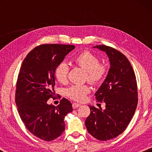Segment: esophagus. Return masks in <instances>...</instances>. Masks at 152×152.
<instances>
[{
	"label": "esophagus",
	"mask_w": 152,
	"mask_h": 152,
	"mask_svg": "<svg viewBox=\"0 0 152 152\" xmlns=\"http://www.w3.org/2000/svg\"><path fill=\"white\" fill-rule=\"evenodd\" d=\"M80 106V104H78V103H73V104H72L73 109H76V108L79 107Z\"/></svg>",
	"instance_id": "1"
}]
</instances>
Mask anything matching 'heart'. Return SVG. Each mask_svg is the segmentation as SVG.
<instances>
[{
    "label": "heart",
    "mask_w": 152,
    "mask_h": 152,
    "mask_svg": "<svg viewBox=\"0 0 152 152\" xmlns=\"http://www.w3.org/2000/svg\"><path fill=\"white\" fill-rule=\"evenodd\" d=\"M77 65L87 72V79L92 84H98L105 76L106 68L100 64L99 59L89 51H83L74 58ZM69 66L66 62H61L57 66L55 71L56 78L58 82L64 83L67 80ZM90 88L86 85H72L66 89V95L76 101L82 102L89 93Z\"/></svg>",
    "instance_id": "heart-1"
}]
</instances>
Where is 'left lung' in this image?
Wrapping results in <instances>:
<instances>
[{
  "mask_svg": "<svg viewBox=\"0 0 152 152\" xmlns=\"http://www.w3.org/2000/svg\"><path fill=\"white\" fill-rule=\"evenodd\" d=\"M93 48L106 53L110 68L94 94L97 101L106 104L105 109L90 105L91 114L85 125L94 137L107 141L122 133L132 120L137 104V82L129 61L120 51L104 45Z\"/></svg>",
  "mask_w": 152,
  "mask_h": 152,
  "instance_id": "1",
  "label": "left lung"
}]
</instances>
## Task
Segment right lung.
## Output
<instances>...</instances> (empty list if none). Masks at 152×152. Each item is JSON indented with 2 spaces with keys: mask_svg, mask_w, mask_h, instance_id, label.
Segmentation results:
<instances>
[{
  "mask_svg": "<svg viewBox=\"0 0 152 152\" xmlns=\"http://www.w3.org/2000/svg\"><path fill=\"white\" fill-rule=\"evenodd\" d=\"M74 45L45 44L28 53L20 67L15 102L20 119L29 132L46 141L60 136L65 129L64 118L73 110L71 102L61 100L55 107L48 104L56 81L55 71Z\"/></svg>",
  "mask_w": 152,
  "mask_h": 152,
  "instance_id": "right-lung-1",
  "label": "right lung"
}]
</instances>
